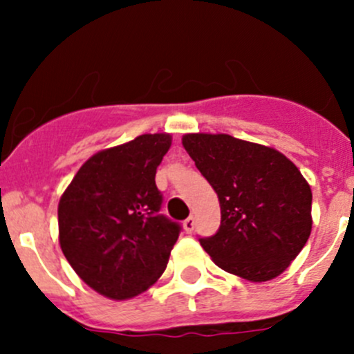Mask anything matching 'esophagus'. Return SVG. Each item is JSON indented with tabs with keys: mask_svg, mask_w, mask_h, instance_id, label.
I'll return each instance as SVG.
<instances>
[{
	"mask_svg": "<svg viewBox=\"0 0 354 354\" xmlns=\"http://www.w3.org/2000/svg\"><path fill=\"white\" fill-rule=\"evenodd\" d=\"M183 227H185V231H187V233H192V231H194V227H195L194 216H190V217H188V219H185Z\"/></svg>",
	"mask_w": 354,
	"mask_h": 354,
	"instance_id": "esophagus-1",
	"label": "esophagus"
}]
</instances>
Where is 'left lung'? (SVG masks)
I'll list each match as a JSON object with an SVG mask.
<instances>
[{
	"instance_id": "obj_1",
	"label": "left lung",
	"mask_w": 354,
	"mask_h": 354,
	"mask_svg": "<svg viewBox=\"0 0 354 354\" xmlns=\"http://www.w3.org/2000/svg\"><path fill=\"white\" fill-rule=\"evenodd\" d=\"M183 147L219 197V230L198 238L216 266L252 283L284 272L312 231V190L298 167L224 133H188Z\"/></svg>"
}]
</instances>
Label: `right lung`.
<instances>
[{
  "mask_svg": "<svg viewBox=\"0 0 354 354\" xmlns=\"http://www.w3.org/2000/svg\"><path fill=\"white\" fill-rule=\"evenodd\" d=\"M167 133L140 135L92 156L58 205L59 245L85 284L113 299L137 296L164 272L181 224L159 212L157 166Z\"/></svg>",
  "mask_w": 354,
  "mask_h": 354,
  "instance_id": "add662e5",
  "label": "right lung"
}]
</instances>
